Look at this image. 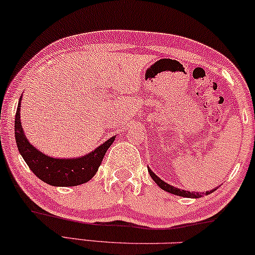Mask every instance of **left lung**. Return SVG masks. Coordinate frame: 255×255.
Listing matches in <instances>:
<instances>
[{
    "mask_svg": "<svg viewBox=\"0 0 255 255\" xmlns=\"http://www.w3.org/2000/svg\"><path fill=\"white\" fill-rule=\"evenodd\" d=\"M148 173H149L150 178L154 180V181L156 182V185L160 187L161 189H163V191L168 192V193H172L174 195H179V196H183V198H192V199H198V198H201V196L204 195H208L211 194V193H213L214 191H217L218 187H215V188L211 189V191L208 192H202V193H199V192H189V191H185V189H180V188H176V187H174L172 185H169V183H167L163 181V180H161L159 176L156 175L155 173L151 170L149 167H148Z\"/></svg>",
    "mask_w": 255,
    "mask_h": 255,
    "instance_id": "1",
    "label": "left lung"
}]
</instances>
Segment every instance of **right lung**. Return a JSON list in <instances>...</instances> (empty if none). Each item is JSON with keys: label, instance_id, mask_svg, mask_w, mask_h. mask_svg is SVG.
<instances>
[{"label": "right lung", "instance_id": "obj_1", "mask_svg": "<svg viewBox=\"0 0 255 255\" xmlns=\"http://www.w3.org/2000/svg\"><path fill=\"white\" fill-rule=\"evenodd\" d=\"M21 100L15 115V138L20 154L35 175L54 187H73L88 182L98 172L106 151L114 142L115 135L88 154L77 157L48 156L28 141L21 125Z\"/></svg>", "mask_w": 255, "mask_h": 255}]
</instances>
